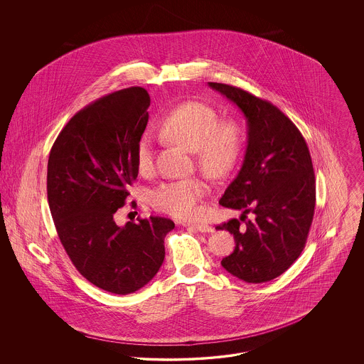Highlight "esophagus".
I'll use <instances>...</instances> for the list:
<instances>
[{
	"mask_svg": "<svg viewBox=\"0 0 364 364\" xmlns=\"http://www.w3.org/2000/svg\"><path fill=\"white\" fill-rule=\"evenodd\" d=\"M192 228H193L195 230H198V232H202V233H210V232L214 230L213 226L210 225H192Z\"/></svg>",
	"mask_w": 364,
	"mask_h": 364,
	"instance_id": "obj_1",
	"label": "esophagus"
}]
</instances>
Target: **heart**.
<instances>
[{
  "mask_svg": "<svg viewBox=\"0 0 364 364\" xmlns=\"http://www.w3.org/2000/svg\"><path fill=\"white\" fill-rule=\"evenodd\" d=\"M165 136L195 153L198 165L213 177H223L236 165L242 151V131L233 122H220L217 110L208 104L190 101L178 105L164 119ZM154 165L153 139L143 134L136 146V166L147 173ZM210 192L202 177H188L159 184L149 193L156 211L177 220H193L200 214V202Z\"/></svg>",
  "mask_w": 364,
  "mask_h": 364,
  "instance_id": "heart-1",
  "label": "heart"
}]
</instances>
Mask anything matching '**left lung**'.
<instances>
[{
	"instance_id": "left-lung-1",
	"label": "left lung",
	"mask_w": 364,
	"mask_h": 364,
	"mask_svg": "<svg viewBox=\"0 0 364 364\" xmlns=\"http://www.w3.org/2000/svg\"><path fill=\"white\" fill-rule=\"evenodd\" d=\"M242 110L247 149L242 169L220 199L242 210L215 229L233 235L236 247L223 267L245 282L260 284L281 276L301 254L314 218L315 174L307 143L274 105L237 87L208 83Z\"/></svg>"
}]
</instances>
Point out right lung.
Returning <instances> with one entry per match:
<instances>
[{"mask_svg": "<svg viewBox=\"0 0 364 364\" xmlns=\"http://www.w3.org/2000/svg\"><path fill=\"white\" fill-rule=\"evenodd\" d=\"M149 106L141 87L97 100L63 128L48 162V200L61 244L83 277L112 294L136 292L154 278L174 228L162 217L114 223L138 177Z\"/></svg>", "mask_w": 364, "mask_h": 364, "instance_id": "1", "label": "right lung"}]
</instances>
